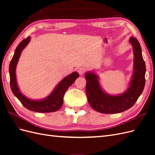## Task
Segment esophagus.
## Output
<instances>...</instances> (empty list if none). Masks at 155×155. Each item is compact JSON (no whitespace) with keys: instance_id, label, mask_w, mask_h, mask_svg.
<instances>
[{"instance_id":"obj_1","label":"esophagus","mask_w":155,"mask_h":155,"mask_svg":"<svg viewBox=\"0 0 155 155\" xmlns=\"http://www.w3.org/2000/svg\"><path fill=\"white\" fill-rule=\"evenodd\" d=\"M78 73H79V74L82 75V74H83L84 73H85V72H86V70H85V68H83V67H80V68H78Z\"/></svg>"}]
</instances>
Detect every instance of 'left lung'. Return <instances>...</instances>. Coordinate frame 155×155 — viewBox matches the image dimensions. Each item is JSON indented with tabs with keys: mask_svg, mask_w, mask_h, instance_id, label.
<instances>
[{
	"mask_svg": "<svg viewBox=\"0 0 155 155\" xmlns=\"http://www.w3.org/2000/svg\"><path fill=\"white\" fill-rule=\"evenodd\" d=\"M133 48L134 73L129 88L119 96L105 94L100 85L95 74L87 72L86 94L89 104L94 110L101 113L115 114L122 112L132 107L142 93L145 83V64L142 57V48L137 39L130 37Z\"/></svg>",
	"mask_w": 155,
	"mask_h": 155,
	"instance_id": "obj_1",
	"label": "left lung"
}]
</instances>
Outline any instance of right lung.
Instances as JSON below:
<instances>
[{
	"instance_id": "right-lung-1",
	"label": "right lung",
	"mask_w": 155,
	"mask_h": 155,
	"mask_svg": "<svg viewBox=\"0 0 155 155\" xmlns=\"http://www.w3.org/2000/svg\"><path fill=\"white\" fill-rule=\"evenodd\" d=\"M30 37H28L26 39H23L18 44L10 61L9 72H10V77L11 89L13 94L17 97V99L21 101L22 105L26 107L27 109L34 112H42V113L55 112L62 107L63 96L65 92L79 77V74L78 72H72L66 78H64L55 88L53 92L44 100L39 101L31 100L23 96L21 93L17 84L15 69L21 51L30 42Z\"/></svg>"
}]
</instances>
